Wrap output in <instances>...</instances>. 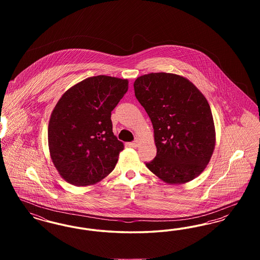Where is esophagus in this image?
I'll return each instance as SVG.
<instances>
[{
  "label": "esophagus",
  "mask_w": 260,
  "mask_h": 260,
  "mask_svg": "<svg viewBox=\"0 0 260 260\" xmlns=\"http://www.w3.org/2000/svg\"><path fill=\"white\" fill-rule=\"evenodd\" d=\"M131 145H132V147L136 148V147H138V145H139V141L136 139V141H134V142L131 143Z\"/></svg>",
  "instance_id": "esophagus-1"
}]
</instances>
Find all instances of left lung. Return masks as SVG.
I'll return each instance as SVG.
<instances>
[{
  "instance_id": "obj_1",
  "label": "left lung",
  "mask_w": 260,
  "mask_h": 260,
  "mask_svg": "<svg viewBox=\"0 0 260 260\" xmlns=\"http://www.w3.org/2000/svg\"><path fill=\"white\" fill-rule=\"evenodd\" d=\"M154 128L157 155L149 170L168 184H184L207 168L215 147V127L205 95L185 77L140 76L134 84Z\"/></svg>"
}]
</instances>
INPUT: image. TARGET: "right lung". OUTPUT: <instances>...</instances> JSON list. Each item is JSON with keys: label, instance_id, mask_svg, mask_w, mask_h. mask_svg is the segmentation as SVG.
Wrapping results in <instances>:
<instances>
[{"label": "right lung", "instance_id": "1", "mask_svg": "<svg viewBox=\"0 0 260 260\" xmlns=\"http://www.w3.org/2000/svg\"><path fill=\"white\" fill-rule=\"evenodd\" d=\"M128 81L99 75L68 88L50 115V158L62 178L75 186L96 184L115 169L124 143L114 136L111 112Z\"/></svg>", "mask_w": 260, "mask_h": 260}]
</instances>
